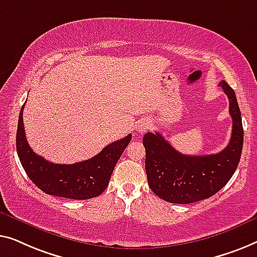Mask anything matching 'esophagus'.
Returning a JSON list of instances; mask_svg holds the SVG:
<instances>
[{
    "instance_id": "obj_1",
    "label": "esophagus",
    "mask_w": 257,
    "mask_h": 257,
    "mask_svg": "<svg viewBox=\"0 0 257 257\" xmlns=\"http://www.w3.org/2000/svg\"><path fill=\"white\" fill-rule=\"evenodd\" d=\"M148 129H149V122L147 120H140L136 123V130L141 134H144Z\"/></svg>"
}]
</instances>
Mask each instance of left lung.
I'll use <instances>...</instances> for the list:
<instances>
[{
    "mask_svg": "<svg viewBox=\"0 0 257 257\" xmlns=\"http://www.w3.org/2000/svg\"><path fill=\"white\" fill-rule=\"evenodd\" d=\"M229 100L232 137L225 149L214 155L187 156L177 151L160 133L143 136L146 171L153 192L172 204H191L219 192L235 172L243 147V127L235 92L220 81Z\"/></svg>",
    "mask_w": 257,
    "mask_h": 257,
    "instance_id": "left-lung-1",
    "label": "left lung"
}]
</instances>
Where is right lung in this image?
<instances>
[{
    "instance_id": "obj_1",
    "label": "right lung",
    "mask_w": 257,
    "mask_h": 257,
    "mask_svg": "<svg viewBox=\"0 0 257 257\" xmlns=\"http://www.w3.org/2000/svg\"><path fill=\"white\" fill-rule=\"evenodd\" d=\"M22 106L16 134V149L22 166L38 189L50 196L85 200L100 196L132 135L108 144L96 156L74 164H55L38 156L25 137Z\"/></svg>"
}]
</instances>
